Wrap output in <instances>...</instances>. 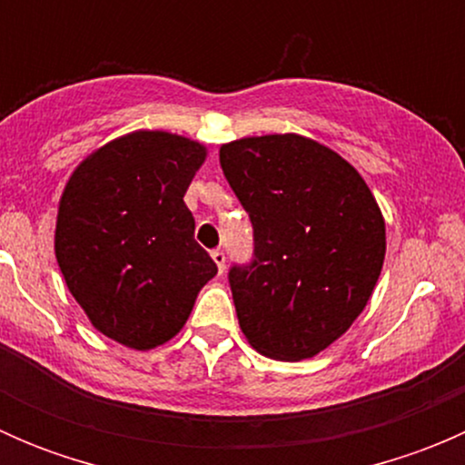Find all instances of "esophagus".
<instances>
[{"label": "esophagus", "mask_w": 465, "mask_h": 465, "mask_svg": "<svg viewBox=\"0 0 465 465\" xmlns=\"http://www.w3.org/2000/svg\"><path fill=\"white\" fill-rule=\"evenodd\" d=\"M211 259L215 261V265H218V272L223 274V272H224V252L223 250H213V252H211Z\"/></svg>", "instance_id": "obj_1"}]
</instances>
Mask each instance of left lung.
<instances>
[{"instance_id": "8db88e82", "label": "left lung", "mask_w": 465, "mask_h": 465, "mask_svg": "<svg viewBox=\"0 0 465 465\" xmlns=\"http://www.w3.org/2000/svg\"><path fill=\"white\" fill-rule=\"evenodd\" d=\"M220 166L254 227L252 262L229 270L238 323L267 358H312L378 283L387 241L376 198L346 159L302 134L224 143Z\"/></svg>"}]
</instances>
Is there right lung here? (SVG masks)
Segmentation results:
<instances>
[{
  "label": "right lung",
  "mask_w": 465,
  "mask_h": 465,
  "mask_svg": "<svg viewBox=\"0 0 465 465\" xmlns=\"http://www.w3.org/2000/svg\"><path fill=\"white\" fill-rule=\"evenodd\" d=\"M203 143L137 130L94 150L72 173L55 223V259L96 331L150 351L182 331L218 267L195 242L184 193Z\"/></svg>",
  "instance_id": "1"
}]
</instances>
